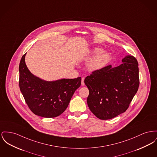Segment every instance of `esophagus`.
<instances>
[{"instance_id":"obj_1","label":"esophagus","mask_w":157,"mask_h":157,"mask_svg":"<svg viewBox=\"0 0 157 157\" xmlns=\"http://www.w3.org/2000/svg\"><path fill=\"white\" fill-rule=\"evenodd\" d=\"M81 85L82 86H83L85 85L84 83V78H82V79H81Z\"/></svg>"}]
</instances>
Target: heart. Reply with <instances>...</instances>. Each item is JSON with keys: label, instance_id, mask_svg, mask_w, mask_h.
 I'll return each mask as SVG.
<instances>
[{"label": "heart", "instance_id": "b5f03b06", "mask_svg": "<svg viewBox=\"0 0 157 157\" xmlns=\"http://www.w3.org/2000/svg\"><path fill=\"white\" fill-rule=\"evenodd\" d=\"M90 54L95 56L88 63V67L91 71H99L104 68L111 59V56L109 53L104 52L99 47L92 49Z\"/></svg>", "mask_w": 157, "mask_h": 157}]
</instances>
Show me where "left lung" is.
Masks as SVG:
<instances>
[{"mask_svg": "<svg viewBox=\"0 0 157 157\" xmlns=\"http://www.w3.org/2000/svg\"><path fill=\"white\" fill-rule=\"evenodd\" d=\"M120 66H105L94 71L85 80L89 90L88 105L98 119L108 120L125 112L138 90V63L133 56L122 60Z\"/></svg>", "mask_w": 157, "mask_h": 157, "instance_id": "8db88e82", "label": "left lung"}]
</instances>
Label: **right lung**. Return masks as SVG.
I'll return each instance as SVG.
<instances>
[{"instance_id": "1", "label": "right lung", "mask_w": 157, "mask_h": 157, "mask_svg": "<svg viewBox=\"0 0 157 157\" xmlns=\"http://www.w3.org/2000/svg\"><path fill=\"white\" fill-rule=\"evenodd\" d=\"M19 66V85L29 109L36 115L43 117H56L67 107L75 91L81 86V78L45 81L28 70L25 56Z\"/></svg>"}]
</instances>
